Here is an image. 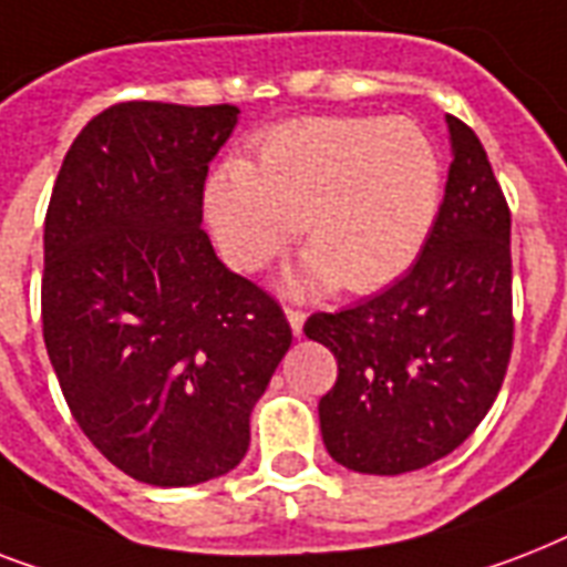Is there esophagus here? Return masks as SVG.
Returning a JSON list of instances; mask_svg holds the SVG:
<instances>
[{"instance_id":"34e87169","label":"esophagus","mask_w":567,"mask_h":567,"mask_svg":"<svg viewBox=\"0 0 567 567\" xmlns=\"http://www.w3.org/2000/svg\"><path fill=\"white\" fill-rule=\"evenodd\" d=\"M285 318H288V323H291V332L297 338L302 336V323H306V311L300 309H285Z\"/></svg>"}]
</instances>
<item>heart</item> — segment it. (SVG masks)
Segmentation results:
<instances>
[{"instance_id":"1","label":"heart","mask_w":567,"mask_h":567,"mask_svg":"<svg viewBox=\"0 0 567 567\" xmlns=\"http://www.w3.org/2000/svg\"><path fill=\"white\" fill-rule=\"evenodd\" d=\"M441 203V164L409 120L309 117L274 128L256 162L205 182V214L235 270L256 274L293 238L291 293H373L412 267Z\"/></svg>"}]
</instances>
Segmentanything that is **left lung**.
<instances>
[{
	"label": "left lung",
	"instance_id": "left-lung-1",
	"mask_svg": "<svg viewBox=\"0 0 567 567\" xmlns=\"http://www.w3.org/2000/svg\"><path fill=\"white\" fill-rule=\"evenodd\" d=\"M447 128L444 203L412 270L302 327L338 359L318 405L323 444L359 474H409L453 453L488 414L509 364V205L474 128L450 114Z\"/></svg>",
	"mask_w": 567,
	"mask_h": 567
}]
</instances>
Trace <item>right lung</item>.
Returning a JSON list of instances; mask_svg holds the SVG:
<instances>
[{
    "instance_id": "1",
    "label": "right lung",
    "mask_w": 567,
    "mask_h": 567,
    "mask_svg": "<svg viewBox=\"0 0 567 567\" xmlns=\"http://www.w3.org/2000/svg\"><path fill=\"white\" fill-rule=\"evenodd\" d=\"M235 105L120 102L64 155L43 226V341L93 447L137 483H208L291 347L270 293L203 231L208 164Z\"/></svg>"
}]
</instances>
